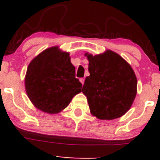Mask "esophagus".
I'll return each instance as SVG.
<instances>
[{
    "instance_id": "34e87169",
    "label": "esophagus",
    "mask_w": 160,
    "mask_h": 160,
    "mask_svg": "<svg viewBox=\"0 0 160 160\" xmlns=\"http://www.w3.org/2000/svg\"><path fill=\"white\" fill-rule=\"evenodd\" d=\"M80 82H81V83H82V85H83L84 81H85V79H84V78H80Z\"/></svg>"
}]
</instances>
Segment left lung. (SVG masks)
Returning <instances> with one entry per match:
<instances>
[{
  "label": "left lung",
  "mask_w": 160,
  "mask_h": 160,
  "mask_svg": "<svg viewBox=\"0 0 160 160\" xmlns=\"http://www.w3.org/2000/svg\"><path fill=\"white\" fill-rule=\"evenodd\" d=\"M89 72L82 92L87 98L91 114L99 120H111L123 116L137 94V78L124 58L108 49L92 56L85 53Z\"/></svg>",
  "instance_id": "8db88e82"
}]
</instances>
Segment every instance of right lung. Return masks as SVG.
Segmentation results:
<instances>
[{
    "mask_svg": "<svg viewBox=\"0 0 160 160\" xmlns=\"http://www.w3.org/2000/svg\"><path fill=\"white\" fill-rule=\"evenodd\" d=\"M25 87L34 107L49 114L63 111L82 91L69 52L57 46L43 50L29 63Z\"/></svg>",
    "mask_w": 160,
    "mask_h": 160,
    "instance_id": "1",
    "label": "right lung"
}]
</instances>
